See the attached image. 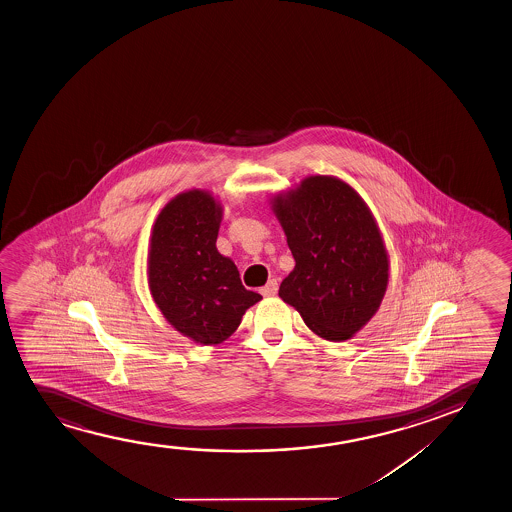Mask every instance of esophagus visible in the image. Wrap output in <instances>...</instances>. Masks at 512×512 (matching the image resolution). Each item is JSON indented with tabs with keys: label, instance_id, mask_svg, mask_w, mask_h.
<instances>
[{
	"label": "esophagus",
	"instance_id": "34e87169",
	"mask_svg": "<svg viewBox=\"0 0 512 512\" xmlns=\"http://www.w3.org/2000/svg\"><path fill=\"white\" fill-rule=\"evenodd\" d=\"M276 292H278V281L276 280H269L266 287L260 288V294L264 295V297L276 295Z\"/></svg>",
	"mask_w": 512,
	"mask_h": 512
}]
</instances>
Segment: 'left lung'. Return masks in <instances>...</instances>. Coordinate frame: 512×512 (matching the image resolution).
<instances>
[{"label":"left lung","instance_id":"8db88e82","mask_svg":"<svg viewBox=\"0 0 512 512\" xmlns=\"http://www.w3.org/2000/svg\"><path fill=\"white\" fill-rule=\"evenodd\" d=\"M295 267L280 297L316 336L346 341L376 315L388 287V253L364 199L336 176H308L273 197Z\"/></svg>","mask_w":512,"mask_h":512}]
</instances>
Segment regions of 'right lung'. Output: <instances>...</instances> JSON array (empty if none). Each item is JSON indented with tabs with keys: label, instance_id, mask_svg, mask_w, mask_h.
<instances>
[{
	"label": "right lung",
	"instance_id": "1",
	"mask_svg": "<svg viewBox=\"0 0 512 512\" xmlns=\"http://www.w3.org/2000/svg\"><path fill=\"white\" fill-rule=\"evenodd\" d=\"M222 206L206 190L173 197L155 220L148 287L180 334L199 344L224 343L262 295L246 290L236 264L217 250Z\"/></svg>",
	"mask_w": 512,
	"mask_h": 512
}]
</instances>
